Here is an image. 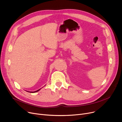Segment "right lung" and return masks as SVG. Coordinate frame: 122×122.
Instances as JSON below:
<instances>
[{"label": "right lung", "mask_w": 122, "mask_h": 122, "mask_svg": "<svg viewBox=\"0 0 122 122\" xmlns=\"http://www.w3.org/2000/svg\"><path fill=\"white\" fill-rule=\"evenodd\" d=\"M41 89H39V90H37V91H34V92H30V93H35V92H38V91H39Z\"/></svg>", "instance_id": "obj_1"}]
</instances>
